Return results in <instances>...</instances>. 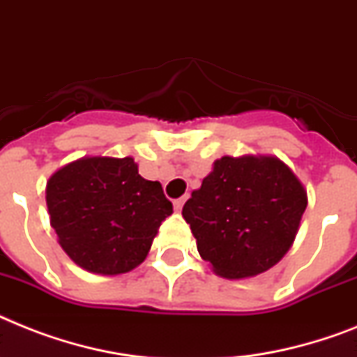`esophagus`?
<instances>
[{
    "label": "esophagus",
    "mask_w": 357,
    "mask_h": 357,
    "mask_svg": "<svg viewBox=\"0 0 357 357\" xmlns=\"http://www.w3.org/2000/svg\"><path fill=\"white\" fill-rule=\"evenodd\" d=\"M185 199H187V198L174 199V208H176V211H181V207H183V204H185Z\"/></svg>",
    "instance_id": "34e87169"
}]
</instances>
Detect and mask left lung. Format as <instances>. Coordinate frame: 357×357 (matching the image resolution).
<instances>
[{
  "label": "left lung",
  "instance_id": "1",
  "mask_svg": "<svg viewBox=\"0 0 357 357\" xmlns=\"http://www.w3.org/2000/svg\"><path fill=\"white\" fill-rule=\"evenodd\" d=\"M306 205L303 183L279 158L224 155L181 214L214 273L245 279L288 253Z\"/></svg>",
  "mask_w": 357,
  "mask_h": 357
}]
</instances>
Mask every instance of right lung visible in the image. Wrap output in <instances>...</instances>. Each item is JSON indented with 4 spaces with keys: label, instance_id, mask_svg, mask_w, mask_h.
Returning <instances> with one entry per match:
<instances>
[{
    "label": "right lung",
    "instance_id": "1",
    "mask_svg": "<svg viewBox=\"0 0 357 357\" xmlns=\"http://www.w3.org/2000/svg\"><path fill=\"white\" fill-rule=\"evenodd\" d=\"M51 227L77 266L121 275L149 255L158 229L172 214L159 181L144 179L132 158H82L49 178Z\"/></svg>",
    "mask_w": 357,
    "mask_h": 357
}]
</instances>
